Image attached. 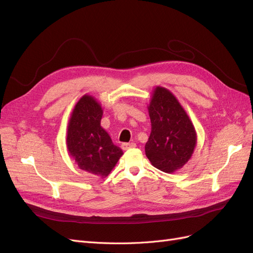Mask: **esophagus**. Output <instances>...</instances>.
<instances>
[{
    "mask_svg": "<svg viewBox=\"0 0 253 253\" xmlns=\"http://www.w3.org/2000/svg\"><path fill=\"white\" fill-rule=\"evenodd\" d=\"M135 147H136V143H134V142H124L121 144L122 150H128V149H132Z\"/></svg>",
    "mask_w": 253,
    "mask_h": 253,
    "instance_id": "esophagus-1",
    "label": "esophagus"
}]
</instances>
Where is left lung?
<instances>
[{
  "mask_svg": "<svg viewBox=\"0 0 253 253\" xmlns=\"http://www.w3.org/2000/svg\"><path fill=\"white\" fill-rule=\"evenodd\" d=\"M152 131L145 155L158 170L172 173L190 159L196 144L192 122L172 93L156 87L149 106Z\"/></svg>",
  "mask_w": 253,
  "mask_h": 253,
  "instance_id": "obj_1",
  "label": "left lung"
}]
</instances>
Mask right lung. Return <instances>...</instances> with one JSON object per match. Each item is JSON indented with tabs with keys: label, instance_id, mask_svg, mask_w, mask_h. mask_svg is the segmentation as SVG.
Here are the masks:
<instances>
[{
	"label": "right lung",
	"instance_id": "add662e5",
	"mask_svg": "<svg viewBox=\"0 0 253 253\" xmlns=\"http://www.w3.org/2000/svg\"><path fill=\"white\" fill-rule=\"evenodd\" d=\"M101 106L93 97L83 96L73 111L66 142L68 152L81 170L105 176L124 153L101 127Z\"/></svg>",
	"mask_w": 253,
	"mask_h": 253
}]
</instances>
